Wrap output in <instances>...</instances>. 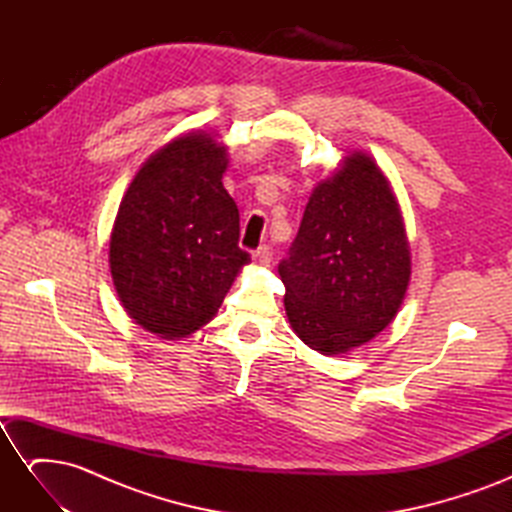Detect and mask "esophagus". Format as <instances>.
<instances>
[{
    "mask_svg": "<svg viewBox=\"0 0 512 512\" xmlns=\"http://www.w3.org/2000/svg\"><path fill=\"white\" fill-rule=\"evenodd\" d=\"M271 260H273V252H271L269 245H262L254 252V262L258 267H269Z\"/></svg>",
    "mask_w": 512,
    "mask_h": 512,
    "instance_id": "esophagus-1",
    "label": "esophagus"
}]
</instances>
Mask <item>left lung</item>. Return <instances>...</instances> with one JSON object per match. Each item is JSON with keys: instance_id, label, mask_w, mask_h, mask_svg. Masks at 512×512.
I'll return each instance as SVG.
<instances>
[{"instance_id": "obj_1", "label": "left lung", "mask_w": 512, "mask_h": 512, "mask_svg": "<svg viewBox=\"0 0 512 512\" xmlns=\"http://www.w3.org/2000/svg\"><path fill=\"white\" fill-rule=\"evenodd\" d=\"M277 271L294 333L320 354L361 346L397 316L410 250L397 200L374 160L352 153L318 185Z\"/></svg>"}]
</instances>
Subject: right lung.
I'll return each instance as SVG.
<instances>
[{"label": "right lung", "mask_w": 512, "mask_h": 512, "mask_svg": "<svg viewBox=\"0 0 512 512\" xmlns=\"http://www.w3.org/2000/svg\"><path fill=\"white\" fill-rule=\"evenodd\" d=\"M226 149L185 134L132 179L111 232V273L130 318L166 339L207 324L250 254L224 190Z\"/></svg>", "instance_id": "1"}]
</instances>
